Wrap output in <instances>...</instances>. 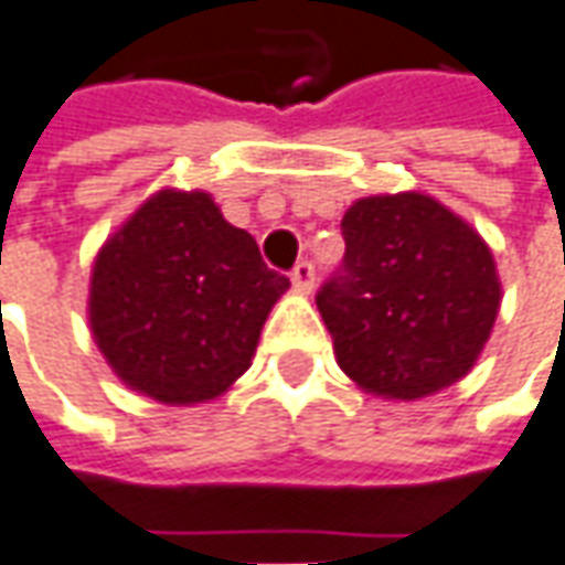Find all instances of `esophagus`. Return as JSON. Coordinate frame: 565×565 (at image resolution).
<instances>
[{
	"instance_id": "obj_1",
	"label": "esophagus",
	"mask_w": 565,
	"mask_h": 565,
	"mask_svg": "<svg viewBox=\"0 0 565 565\" xmlns=\"http://www.w3.org/2000/svg\"><path fill=\"white\" fill-rule=\"evenodd\" d=\"M290 281H294V290L297 294H312V287H315V266L312 263H297L294 266V271H290Z\"/></svg>"
}]
</instances>
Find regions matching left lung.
<instances>
[{
	"label": "left lung",
	"mask_w": 565,
	"mask_h": 565,
	"mask_svg": "<svg viewBox=\"0 0 565 565\" xmlns=\"http://www.w3.org/2000/svg\"><path fill=\"white\" fill-rule=\"evenodd\" d=\"M340 228L343 266L315 302L343 374L395 402L458 383L501 309L489 244L420 191L362 198Z\"/></svg>",
	"instance_id": "obj_1"
}]
</instances>
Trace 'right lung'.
<instances>
[{
    "label": "right lung",
    "instance_id": "add662e5",
    "mask_svg": "<svg viewBox=\"0 0 565 565\" xmlns=\"http://www.w3.org/2000/svg\"><path fill=\"white\" fill-rule=\"evenodd\" d=\"M287 287L206 191L163 188L95 256L92 337L136 393L163 405L210 402L250 367Z\"/></svg>",
    "mask_w": 565,
    "mask_h": 565
}]
</instances>
